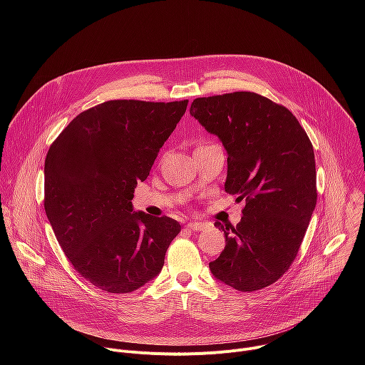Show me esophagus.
I'll return each mask as SVG.
<instances>
[{
    "label": "esophagus",
    "mask_w": 365,
    "mask_h": 365,
    "mask_svg": "<svg viewBox=\"0 0 365 365\" xmlns=\"http://www.w3.org/2000/svg\"><path fill=\"white\" fill-rule=\"evenodd\" d=\"M186 227L189 228V230H193V231H202V230H205V224L203 222H197V221H192V222H187L186 224Z\"/></svg>",
    "instance_id": "1"
}]
</instances>
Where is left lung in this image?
<instances>
[{
    "instance_id": "left-lung-1",
    "label": "left lung",
    "mask_w": 365,
    "mask_h": 365,
    "mask_svg": "<svg viewBox=\"0 0 365 365\" xmlns=\"http://www.w3.org/2000/svg\"><path fill=\"white\" fill-rule=\"evenodd\" d=\"M190 114L222 141L225 192L245 202L240 224L215 222L225 248L210 269L235 290L264 289L294 262L317 206L314 145L286 107L255 92L196 98Z\"/></svg>"
}]
</instances>
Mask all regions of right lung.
<instances>
[{
	"instance_id": "1",
	"label": "right lung",
	"mask_w": 365,
	"mask_h": 365,
	"mask_svg": "<svg viewBox=\"0 0 365 365\" xmlns=\"http://www.w3.org/2000/svg\"><path fill=\"white\" fill-rule=\"evenodd\" d=\"M187 99H113L78 117L51 143L44 162V211L73 269L108 293H130L158 276L180 232L169 217L133 212Z\"/></svg>"
}]
</instances>
